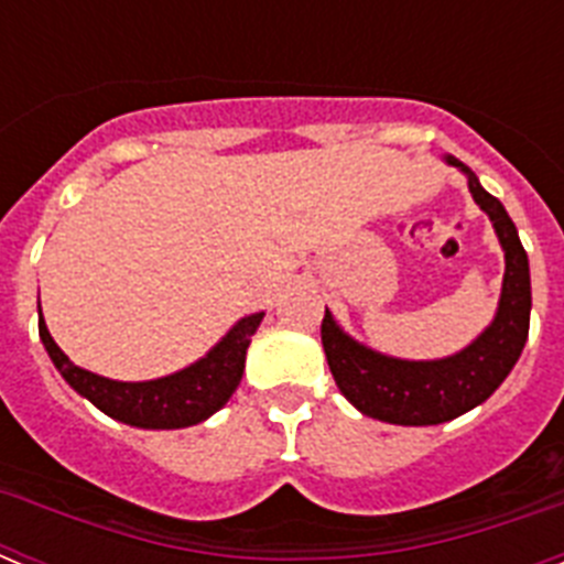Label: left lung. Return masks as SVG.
Returning <instances> with one entry per match:
<instances>
[{
	"label": "left lung",
	"instance_id": "1",
	"mask_svg": "<svg viewBox=\"0 0 564 564\" xmlns=\"http://www.w3.org/2000/svg\"><path fill=\"white\" fill-rule=\"evenodd\" d=\"M446 163L466 174L468 192L495 223L506 251V276L495 322L455 356L403 361L358 344L333 322L330 311L322 318V344L341 395L364 415L398 426H432L475 410L506 381L525 347L531 322V273L517 226L502 203L480 186L471 169L452 154H446Z\"/></svg>",
	"mask_w": 564,
	"mask_h": 564
}]
</instances>
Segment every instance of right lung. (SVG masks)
I'll use <instances>...</instances> for the list:
<instances>
[{
	"instance_id": "add662e5",
	"label": "right lung",
	"mask_w": 564,
	"mask_h": 564,
	"mask_svg": "<svg viewBox=\"0 0 564 564\" xmlns=\"http://www.w3.org/2000/svg\"><path fill=\"white\" fill-rule=\"evenodd\" d=\"M262 316L265 313L239 318L223 336V341L206 352V358L174 376L154 378V381H112V378L82 370L53 341L44 318L39 322V336L64 381L89 403H96L104 415L129 423V426H141V430H183V426H194L212 417L234 395L246 370L248 344Z\"/></svg>"
}]
</instances>
